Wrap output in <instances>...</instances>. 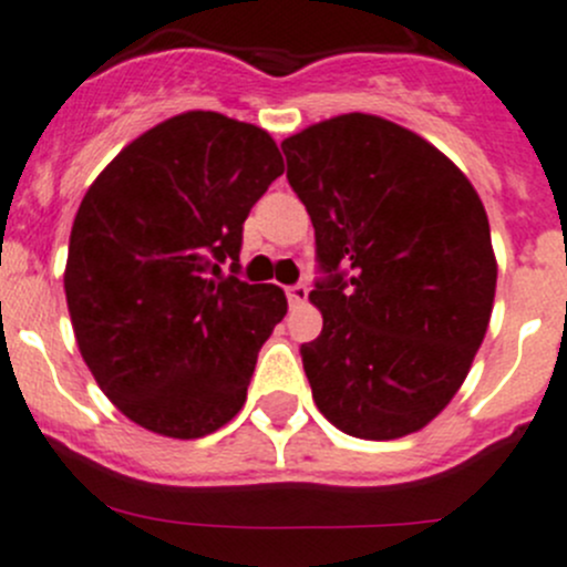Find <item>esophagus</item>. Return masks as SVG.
I'll return each mask as SVG.
<instances>
[{"instance_id":"1","label":"esophagus","mask_w":567,"mask_h":567,"mask_svg":"<svg viewBox=\"0 0 567 567\" xmlns=\"http://www.w3.org/2000/svg\"><path fill=\"white\" fill-rule=\"evenodd\" d=\"M286 297H289L291 306H302L308 300V286L306 284H295L286 289Z\"/></svg>"}]
</instances>
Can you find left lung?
I'll use <instances>...</instances> for the list:
<instances>
[{
	"instance_id": "8db88e82",
	"label": "left lung",
	"mask_w": 567,
	"mask_h": 567,
	"mask_svg": "<svg viewBox=\"0 0 567 567\" xmlns=\"http://www.w3.org/2000/svg\"><path fill=\"white\" fill-rule=\"evenodd\" d=\"M324 272L300 347L319 413L394 441L433 422L466 380L496 295L485 206L461 167L411 128L336 115L281 143Z\"/></svg>"
}]
</instances>
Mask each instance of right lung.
<instances>
[{
  "label": "right lung",
  "instance_id": "right-lung-1",
  "mask_svg": "<svg viewBox=\"0 0 567 567\" xmlns=\"http://www.w3.org/2000/svg\"><path fill=\"white\" fill-rule=\"evenodd\" d=\"M281 173L265 128L193 110L132 140L82 198L71 324L99 389L140 427L204 439L243 411L286 295L223 267L239 272L243 223Z\"/></svg>",
  "mask_w": 567,
  "mask_h": 567
}]
</instances>
